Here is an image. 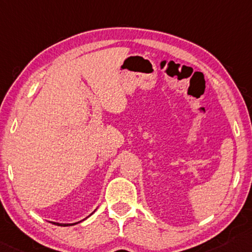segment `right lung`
<instances>
[{
  "instance_id": "1",
  "label": "right lung",
  "mask_w": 252,
  "mask_h": 252,
  "mask_svg": "<svg viewBox=\"0 0 252 252\" xmlns=\"http://www.w3.org/2000/svg\"><path fill=\"white\" fill-rule=\"evenodd\" d=\"M94 212H92V214H94ZM91 214V215H92ZM90 215V216H91ZM88 218V217H87ZM86 218V219H87ZM83 220H84V219H83ZM81 221H82V220H81ZM81 221H77V222H74V224H60V222H54V224H56V225H58V226H73V225H75V224H79V222H81Z\"/></svg>"
}]
</instances>
